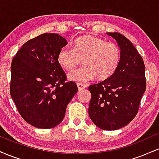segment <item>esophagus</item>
<instances>
[{"mask_svg": "<svg viewBox=\"0 0 159 159\" xmlns=\"http://www.w3.org/2000/svg\"><path fill=\"white\" fill-rule=\"evenodd\" d=\"M77 86H78V90H84V89L86 88V85L84 84L78 83L77 84Z\"/></svg>", "mask_w": 159, "mask_h": 159, "instance_id": "34e87169", "label": "esophagus"}]
</instances>
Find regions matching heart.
I'll return each mask as SVG.
<instances>
[{"instance_id": "b5f03b06", "label": "heart", "mask_w": 159, "mask_h": 159, "mask_svg": "<svg viewBox=\"0 0 159 159\" xmlns=\"http://www.w3.org/2000/svg\"><path fill=\"white\" fill-rule=\"evenodd\" d=\"M82 61L84 66L70 72L69 79L86 82L96 77L104 81L114 75L119 68L121 50L114 43L86 35L75 40L73 48L63 47L58 52V63L67 71L73 70Z\"/></svg>"}]
</instances>
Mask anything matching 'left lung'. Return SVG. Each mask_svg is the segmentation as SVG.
I'll list each match as a JSON object with an SVG mask.
<instances>
[{"mask_svg":"<svg viewBox=\"0 0 159 159\" xmlns=\"http://www.w3.org/2000/svg\"><path fill=\"white\" fill-rule=\"evenodd\" d=\"M107 34L118 43L121 61L114 75L89 87L88 113L96 126L111 131L126 125L138 114L146 78L143 58L132 43L120 33Z\"/></svg>","mask_w":159,"mask_h":159,"instance_id":"8db88e82","label":"left lung"}]
</instances>
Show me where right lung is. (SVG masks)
Segmentation results:
<instances>
[{"label":"right lung","instance_id":"1","mask_svg":"<svg viewBox=\"0 0 159 159\" xmlns=\"http://www.w3.org/2000/svg\"><path fill=\"white\" fill-rule=\"evenodd\" d=\"M66 44L61 36L45 33L25 43L12 59L11 97L21 117L33 126H57L78 92L57 62L58 52Z\"/></svg>","mask_w":159,"mask_h":159}]
</instances>
